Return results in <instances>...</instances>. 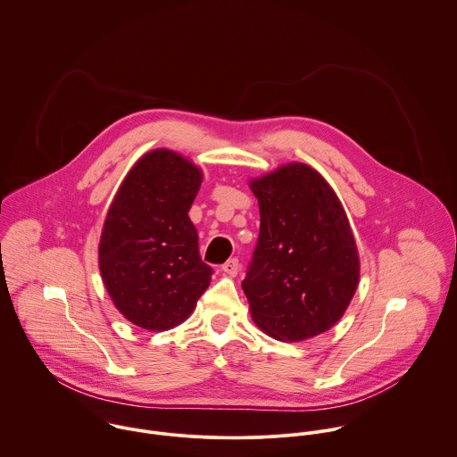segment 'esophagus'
Instances as JSON below:
<instances>
[{
    "label": "esophagus",
    "instance_id": "1",
    "mask_svg": "<svg viewBox=\"0 0 457 457\" xmlns=\"http://www.w3.org/2000/svg\"><path fill=\"white\" fill-rule=\"evenodd\" d=\"M238 270H240V263H238L237 258H231V260H228V262L222 265V272L226 275H229V277H235V275L238 274Z\"/></svg>",
    "mask_w": 457,
    "mask_h": 457
}]
</instances>
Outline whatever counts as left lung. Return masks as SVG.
<instances>
[{"instance_id": "obj_1", "label": "left lung", "mask_w": 457, "mask_h": 457, "mask_svg": "<svg viewBox=\"0 0 457 457\" xmlns=\"http://www.w3.org/2000/svg\"><path fill=\"white\" fill-rule=\"evenodd\" d=\"M260 238L242 282L254 323L277 341L330 330L348 309L361 260L346 212L311 166L291 162L249 182Z\"/></svg>"}]
</instances>
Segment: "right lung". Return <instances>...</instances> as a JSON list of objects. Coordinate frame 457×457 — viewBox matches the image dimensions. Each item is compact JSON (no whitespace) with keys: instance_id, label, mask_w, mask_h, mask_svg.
Returning <instances> with one entry per match:
<instances>
[{"instance_id":"add662e5","label":"right lung","mask_w":457,"mask_h":457,"mask_svg":"<svg viewBox=\"0 0 457 457\" xmlns=\"http://www.w3.org/2000/svg\"><path fill=\"white\" fill-rule=\"evenodd\" d=\"M201 180L188 159L157 148L132 166L107 210L100 275L114 307L145 330L183 323L210 284L188 219Z\"/></svg>"}]
</instances>
